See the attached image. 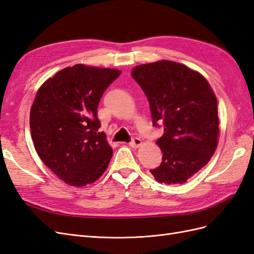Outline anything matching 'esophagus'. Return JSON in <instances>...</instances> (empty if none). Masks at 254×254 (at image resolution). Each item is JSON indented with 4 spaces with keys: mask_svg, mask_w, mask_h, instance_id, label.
Segmentation results:
<instances>
[{
    "mask_svg": "<svg viewBox=\"0 0 254 254\" xmlns=\"http://www.w3.org/2000/svg\"><path fill=\"white\" fill-rule=\"evenodd\" d=\"M129 145L133 148H136V147H139V146L142 145V140L139 139V137H136V136L132 137L131 141H130V143H129Z\"/></svg>",
    "mask_w": 254,
    "mask_h": 254,
    "instance_id": "esophagus-1",
    "label": "esophagus"
}]
</instances>
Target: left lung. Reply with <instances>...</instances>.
Segmentation results:
<instances>
[{
    "instance_id": "1",
    "label": "left lung",
    "mask_w": 254,
    "mask_h": 254,
    "mask_svg": "<svg viewBox=\"0 0 254 254\" xmlns=\"http://www.w3.org/2000/svg\"><path fill=\"white\" fill-rule=\"evenodd\" d=\"M131 75L150 106L162 162L150 173L160 183H186L207 164L219 133L217 99L201 74L170 60L135 66Z\"/></svg>"
}]
</instances>
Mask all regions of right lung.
I'll use <instances>...</instances> for the list:
<instances>
[{
    "label": "right lung",
    "mask_w": 254,
    "mask_h": 254,
    "mask_svg": "<svg viewBox=\"0 0 254 254\" xmlns=\"http://www.w3.org/2000/svg\"><path fill=\"white\" fill-rule=\"evenodd\" d=\"M121 75L114 68L75 64L57 72L38 90L29 126L38 156L68 186L93 183L113 150L99 132L98 103Z\"/></svg>",
    "instance_id": "1"
}]
</instances>
